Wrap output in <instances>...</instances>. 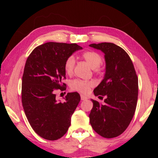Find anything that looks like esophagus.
<instances>
[{
    "instance_id": "34e87169",
    "label": "esophagus",
    "mask_w": 158,
    "mask_h": 158,
    "mask_svg": "<svg viewBox=\"0 0 158 158\" xmlns=\"http://www.w3.org/2000/svg\"><path fill=\"white\" fill-rule=\"evenodd\" d=\"M81 98L82 101H85V100H87V97L84 96H83V95H82V96H81Z\"/></svg>"
}]
</instances>
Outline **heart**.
<instances>
[{
	"label": "heart",
	"instance_id": "heart-1",
	"mask_svg": "<svg viewBox=\"0 0 158 158\" xmlns=\"http://www.w3.org/2000/svg\"><path fill=\"white\" fill-rule=\"evenodd\" d=\"M81 57L90 64L95 70H98L99 67L103 62V57L100 54L96 51H86L82 54ZM75 65V60L73 56H69L64 61V69L67 74L71 75L73 73ZM70 88L75 91L79 92L82 94H87L90 89L95 85L93 81H84L81 79H75L71 81Z\"/></svg>",
	"mask_w": 158,
	"mask_h": 158
}]
</instances>
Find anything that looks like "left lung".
Returning a JSON list of instances; mask_svg holds the SVG:
<instances>
[{
  "label": "left lung",
  "instance_id": "left-lung-1",
  "mask_svg": "<svg viewBox=\"0 0 158 158\" xmlns=\"http://www.w3.org/2000/svg\"><path fill=\"white\" fill-rule=\"evenodd\" d=\"M89 46L102 51L106 60L104 78L94 90L96 96L106 97L105 103L91 99L90 123L101 137H118L130 124L137 107V73L130 57L118 45L103 42Z\"/></svg>",
  "mask_w": 158,
  "mask_h": 158
}]
</instances>
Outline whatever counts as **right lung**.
<instances>
[{"mask_svg":"<svg viewBox=\"0 0 158 158\" xmlns=\"http://www.w3.org/2000/svg\"><path fill=\"white\" fill-rule=\"evenodd\" d=\"M83 49L75 43L47 42L36 47L26 62L21 102L26 116L41 137L57 140L70 126L71 116L81 101L78 93H68L64 102L56 101V90H66L64 64L69 56Z\"/></svg>","mask_w":158,"mask_h":158,"instance_id":"obj_1","label":"right lung"}]
</instances>
